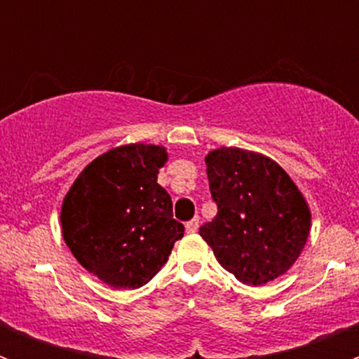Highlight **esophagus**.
I'll return each instance as SVG.
<instances>
[{
	"instance_id": "1",
	"label": "esophagus",
	"mask_w": 359,
	"mask_h": 359,
	"mask_svg": "<svg viewBox=\"0 0 359 359\" xmlns=\"http://www.w3.org/2000/svg\"><path fill=\"white\" fill-rule=\"evenodd\" d=\"M199 228V217H194V219H190L189 223L185 224V230L187 233H196Z\"/></svg>"
}]
</instances>
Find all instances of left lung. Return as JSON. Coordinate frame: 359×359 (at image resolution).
Listing matches in <instances>:
<instances>
[{
    "label": "left lung",
    "mask_w": 359,
    "mask_h": 359,
    "mask_svg": "<svg viewBox=\"0 0 359 359\" xmlns=\"http://www.w3.org/2000/svg\"><path fill=\"white\" fill-rule=\"evenodd\" d=\"M205 163L217 215L199 236L219 264L248 286L286 273L311 231V208L290 174L262 152L226 145Z\"/></svg>",
    "instance_id": "left-lung-1"
}]
</instances>
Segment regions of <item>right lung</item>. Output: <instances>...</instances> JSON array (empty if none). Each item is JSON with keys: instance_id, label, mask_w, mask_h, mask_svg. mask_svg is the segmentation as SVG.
<instances>
[{"instance_id": "1", "label": "right lung", "mask_w": 359, "mask_h": 359, "mask_svg": "<svg viewBox=\"0 0 359 359\" xmlns=\"http://www.w3.org/2000/svg\"><path fill=\"white\" fill-rule=\"evenodd\" d=\"M169 160L154 144H126L95 158L62 199V239L79 264L115 290H136L167 262L185 226L158 185Z\"/></svg>"}]
</instances>
